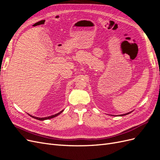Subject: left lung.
I'll return each mask as SVG.
<instances>
[{"label":"left lung","mask_w":160,"mask_h":160,"mask_svg":"<svg viewBox=\"0 0 160 160\" xmlns=\"http://www.w3.org/2000/svg\"><path fill=\"white\" fill-rule=\"evenodd\" d=\"M130 113H132V112H129V113H125V114H123V115H120L119 116H123V115H128V114H129Z\"/></svg>","instance_id":"left-lung-1"}]
</instances>
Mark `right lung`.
Segmentation results:
<instances>
[{
	"label": "right lung",
	"mask_w": 160,
	"mask_h": 160,
	"mask_svg": "<svg viewBox=\"0 0 160 160\" xmlns=\"http://www.w3.org/2000/svg\"><path fill=\"white\" fill-rule=\"evenodd\" d=\"M62 111H63V110H62L61 111H60L59 113H57V114H55V115H51V116H49V117H46V118H37V117H35V116H32V115H29V114H28V115H29L31 117H32V118H35V119H38V120H40V121H43V120H46V119H51V118H55V117H57V115H59V114H61Z\"/></svg>",
	"instance_id": "right-lung-1"
}]
</instances>
